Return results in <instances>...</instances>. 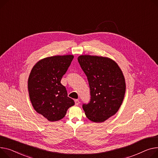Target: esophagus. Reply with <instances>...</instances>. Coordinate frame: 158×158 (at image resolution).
<instances>
[{
  "mask_svg": "<svg viewBox=\"0 0 158 158\" xmlns=\"http://www.w3.org/2000/svg\"><path fill=\"white\" fill-rule=\"evenodd\" d=\"M79 104V100H75V105H76V106H78Z\"/></svg>",
  "mask_w": 158,
  "mask_h": 158,
  "instance_id": "1",
  "label": "esophagus"
}]
</instances>
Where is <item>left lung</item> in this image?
Here are the masks:
<instances>
[{"mask_svg":"<svg viewBox=\"0 0 158 158\" xmlns=\"http://www.w3.org/2000/svg\"><path fill=\"white\" fill-rule=\"evenodd\" d=\"M77 60L90 88V102L82 105L83 110L91 121L104 122L118 111L123 103L126 91L123 72L107 57L81 55Z\"/></svg>","mask_w":158,"mask_h":158,"instance_id":"left-lung-1","label":"left lung"}]
</instances>
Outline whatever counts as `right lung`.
<instances>
[{
    "label": "right lung",
    "mask_w": 158,
    "mask_h": 158,
    "mask_svg": "<svg viewBox=\"0 0 158 158\" xmlns=\"http://www.w3.org/2000/svg\"><path fill=\"white\" fill-rule=\"evenodd\" d=\"M73 58L71 55L45 58L30 72L28 89L31 103L35 111L49 121L64 118L68 109L74 105L61 84Z\"/></svg>",
    "instance_id": "right-lung-1"
}]
</instances>
